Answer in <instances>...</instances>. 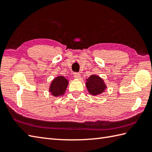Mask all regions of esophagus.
<instances>
[{
    "instance_id": "1",
    "label": "esophagus",
    "mask_w": 152,
    "mask_h": 152,
    "mask_svg": "<svg viewBox=\"0 0 152 152\" xmlns=\"http://www.w3.org/2000/svg\"><path fill=\"white\" fill-rule=\"evenodd\" d=\"M74 78H76V79H79L80 78V74L78 73V72L74 73Z\"/></svg>"
}]
</instances>
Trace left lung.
Returning a JSON list of instances; mask_svg holds the SVG:
<instances>
[{"label":"left lung","instance_id":"left-lung-1","mask_svg":"<svg viewBox=\"0 0 152 152\" xmlns=\"http://www.w3.org/2000/svg\"><path fill=\"white\" fill-rule=\"evenodd\" d=\"M89 93L93 95H99L104 91L106 84L101 78L96 75H91L87 79L86 83Z\"/></svg>","mask_w":152,"mask_h":152}]
</instances>
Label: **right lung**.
I'll use <instances>...</instances> for the list:
<instances>
[{
    "mask_svg": "<svg viewBox=\"0 0 152 152\" xmlns=\"http://www.w3.org/2000/svg\"><path fill=\"white\" fill-rule=\"evenodd\" d=\"M68 84L69 82L64 76H57L51 82L50 86V92L55 96L63 95L66 91Z\"/></svg>",
    "mask_w": 152,
    "mask_h": 152,
    "instance_id": "1",
    "label": "right lung"
}]
</instances>
